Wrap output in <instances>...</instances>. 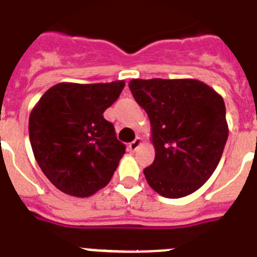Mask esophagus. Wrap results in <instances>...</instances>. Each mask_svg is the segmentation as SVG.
Masks as SVG:
<instances>
[{
  "label": "esophagus",
  "instance_id": "esophagus-1",
  "mask_svg": "<svg viewBox=\"0 0 257 257\" xmlns=\"http://www.w3.org/2000/svg\"><path fill=\"white\" fill-rule=\"evenodd\" d=\"M142 144H143V139H142L141 137H137V139L134 142H131L130 144H128V150L130 151H137L138 148L141 147Z\"/></svg>",
  "mask_w": 257,
  "mask_h": 257
}]
</instances>
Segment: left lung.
<instances>
[{"label":"left lung","mask_w":257,"mask_h":257,"mask_svg":"<svg viewBox=\"0 0 257 257\" xmlns=\"http://www.w3.org/2000/svg\"><path fill=\"white\" fill-rule=\"evenodd\" d=\"M134 98L151 122L155 160L143 171L160 196H189L210 179L228 137L222 95L196 78H134Z\"/></svg>","instance_id":"8db88e82"}]
</instances>
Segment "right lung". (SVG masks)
<instances>
[{
	"label": "right lung",
	"instance_id": "right-lung-1",
	"mask_svg": "<svg viewBox=\"0 0 257 257\" xmlns=\"http://www.w3.org/2000/svg\"><path fill=\"white\" fill-rule=\"evenodd\" d=\"M123 80L101 84L60 82L31 110L30 143L35 160L57 189L73 197L105 188L124 155L103 111L115 102Z\"/></svg>",
	"mask_w": 257,
	"mask_h": 257
}]
</instances>
